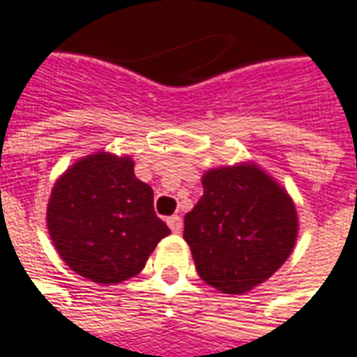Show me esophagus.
Returning a JSON list of instances; mask_svg holds the SVG:
<instances>
[{"mask_svg": "<svg viewBox=\"0 0 357 357\" xmlns=\"http://www.w3.org/2000/svg\"><path fill=\"white\" fill-rule=\"evenodd\" d=\"M167 225L171 227V231L173 232H181L184 227L183 217H181V215H173V217H169V219H167Z\"/></svg>", "mask_w": 357, "mask_h": 357, "instance_id": "obj_1", "label": "esophagus"}]
</instances>
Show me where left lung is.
Wrapping results in <instances>:
<instances>
[{"label":"left lung","mask_w":357,"mask_h":357,"mask_svg":"<svg viewBox=\"0 0 357 357\" xmlns=\"http://www.w3.org/2000/svg\"><path fill=\"white\" fill-rule=\"evenodd\" d=\"M204 196L184 217V240L198 275L225 294H242L271 277L292 252L296 207L255 165L211 169Z\"/></svg>","instance_id":"8db88e82"}]
</instances>
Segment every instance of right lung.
<instances>
[{
  "label": "right lung",
  "mask_w": 357,
  "mask_h": 357,
  "mask_svg": "<svg viewBox=\"0 0 357 357\" xmlns=\"http://www.w3.org/2000/svg\"><path fill=\"white\" fill-rule=\"evenodd\" d=\"M47 229L63 261L84 279L115 284L142 271L169 234L153 211V190L130 158L93 153L55 183Z\"/></svg>",
  "instance_id": "add662e5"
}]
</instances>
